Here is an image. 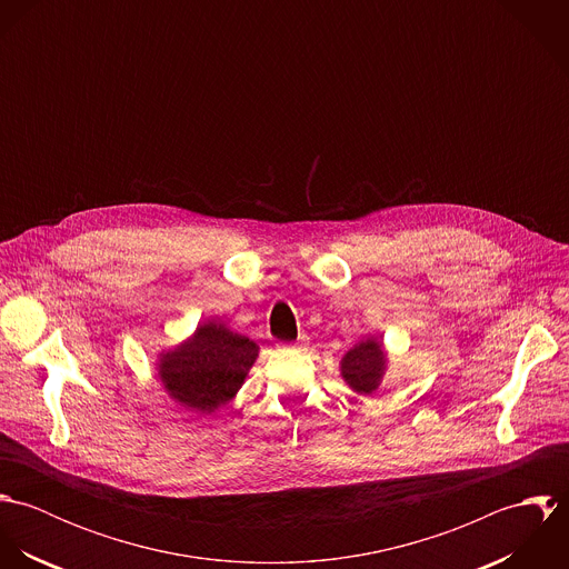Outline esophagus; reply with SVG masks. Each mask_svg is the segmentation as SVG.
<instances>
[{
  "label": "esophagus",
  "mask_w": 569,
  "mask_h": 569,
  "mask_svg": "<svg viewBox=\"0 0 569 569\" xmlns=\"http://www.w3.org/2000/svg\"><path fill=\"white\" fill-rule=\"evenodd\" d=\"M302 343H278L280 352H291V350H300Z\"/></svg>",
  "instance_id": "esophagus-1"
}]
</instances>
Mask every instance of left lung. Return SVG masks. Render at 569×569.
<instances>
[{
    "instance_id": "1",
    "label": "left lung",
    "mask_w": 569,
    "mask_h": 569,
    "mask_svg": "<svg viewBox=\"0 0 569 569\" xmlns=\"http://www.w3.org/2000/svg\"><path fill=\"white\" fill-rule=\"evenodd\" d=\"M388 368V355L383 348V341L377 337H366L357 341L339 363L341 379L348 383V388L357 395H372L386 375Z\"/></svg>"
}]
</instances>
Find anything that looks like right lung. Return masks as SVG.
I'll use <instances>...</instances> for the list:
<instances>
[{
    "label": "right lung",
    "instance_id": "obj_1",
    "mask_svg": "<svg viewBox=\"0 0 569 569\" xmlns=\"http://www.w3.org/2000/svg\"><path fill=\"white\" fill-rule=\"evenodd\" d=\"M258 359V343L217 320L158 355V377L166 395L179 406L201 416L228 406L244 383Z\"/></svg>",
    "mask_w": 569,
    "mask_h": 569
}]
</instances>
